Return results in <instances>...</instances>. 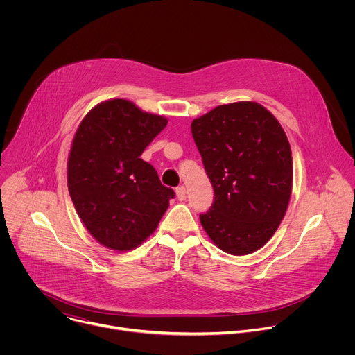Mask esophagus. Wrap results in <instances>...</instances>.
Listing matches in <instances>:
<instances>
[{
  "label": "esophagus",
  "mask_w": 355,
  "mask_h": 355,
  "mask_svg": "<svg viewBox=\"0 0 355 355\" xmlns=\"http://www.w3.org/2000/svg\"><path fill=\"white\" fill-rule=\"evenodd\" d=\"M175 193H177V198H178L180 200H184V199L187 198L185 187H184V185H180V187H177V189H175Z\"/></svg>",
  "instance_id": "1"
}]
</instances>
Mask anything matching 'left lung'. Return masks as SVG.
<instances>
[{
  "instance_id": "8db88e82",
  "label": "left lung",
  "mask_w": 355,
  "mask_h": 355,
  "mask_svg": "<svg viewBox=\"0 0 355 355\" xmlns=\"http://www.w3.org/2000/svg\"><path fill=\"white\" fill-rule=\"evenodd\" d=\"M191 130L215 195L200 225L229 254L254 252L289 204L293 170L284 129L263 105L244 101L193 119Z\"/></svg>"
}]
</instances>
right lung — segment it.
Listing matches in <instances>:
<instances>
[{"instance_id": "right-lung-1", "label": "right lung", "mask_w": 355, "mask_h": 355, "mask_svg": "<svg viewBox=\"0 0 355 355\" xmlns=\"http://www.w3.org/2000/svg\"><path fill=\"white\" fill-rule=\"evenodd\" d=\"M166 126L164 116L118 98L92 108L76 132L69 192L87 230L108 248L126 251L144 241L175 195L140 159Z\"/></svg>"}]
</instances>
